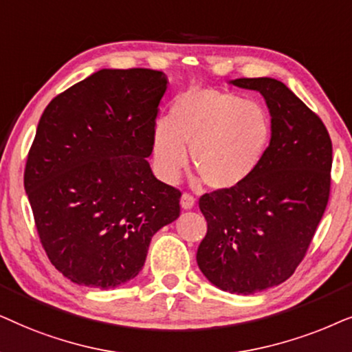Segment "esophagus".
Returning a JSON list of instances; mask_svg holds the SVG:
<instances>
[{
    "mask_svg": "<svg viewBox=\"0 0 352 352\" xmlns=\"http://www.w3.org/2000/svg\"><path fill=\"white\" fill-rule=\"evenodd\" d=\"M195 201L196 199L190 193H184V195H182L180 204H182V208H184V209H191L195 206Z\"/></svg>",
    "mask_w": 352,
    "mask_h": 352,
    "instance_id": "esophagus-1",
    "label": "esophagus"
}]
</instances>
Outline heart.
<instances>
[{
  "label": "heart",
  "instance_id": "1",
  "mask_svg": "<svg viewBox=\"0 0 352 352\" xmlns=\"http://www.w3.org/2000/svg\"><path fill=\"white\" fill-rule=\"evenodd\" d=\"M272 142V120L254 101L208 88H191L175 98L170 116L153 130L157 175L173 182L191 164L214 190H232L252 177Z\"/></svg>",
  "mask_w": 352,
  "mask_h": 352
}]
</instances>
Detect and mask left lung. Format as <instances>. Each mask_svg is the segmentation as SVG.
Wrapping results in <instances>:
<instances>
[{
    "label": "left lung",
    "instance_id": "obj_1",
    "mask_svg": "<svg viewBox=\"0 0 352 352\" xmlns=\"http://www.w3.org/2000/svg\"><path fill=\"white\" fill-rule=\"evenodd\" d=\"M230 83L264 96L272 142L250 180L199 198L208 233L196 261L217 288L254 294L288 280L306 256L329 203L331 140L285 83L269 77Z\"/></svg>",
    "mask_w": 352,
    "mask_h": 352
}]
</instances>
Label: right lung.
<instances>
[{
    "mask_svg": "<svg viewBox=\"0 0 352 352\" xmlns=\"http://www.w3.org/2000/svg\"><path fill=\"white\" fill-rule=\"evenodd\" d=\"M166 90L159 70L101 69L41 114L23 186L43 250L70 282L127 283L154 233L180 215L182 193L146 161Z\"/></svg>",
    "mask_w": 352,
    "mask_h": 352,
    "instance_id": "obj_1",
    "label": "right lung"
}]
</instances>
